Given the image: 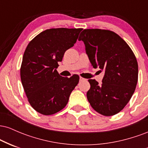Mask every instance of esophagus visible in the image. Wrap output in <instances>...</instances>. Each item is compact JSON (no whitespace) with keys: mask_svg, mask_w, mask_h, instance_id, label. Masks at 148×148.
Listing matches in <instances>:
<instances>
[{"mask_svg":"<svg viewBox=\"0 0 148 148\" xmlns=\"http://www.w3.org/2000/svg\"><path fill=\"white\" fill-rule=\"evenodd\" d=\"M84 80H85L84 78H83V77H81V76H80V81H84Z\"/></svg>","mask_w":148,"mask_h":148,"instance_id":"34e87169","label":"esophagus"}]
</instances>
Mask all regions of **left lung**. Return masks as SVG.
Masks as SVG:
<instances>
[{"label":"left lung","instance_id":"1","mask_svg":"<svg viewBox=\"0 0 148 148\" xmlns=\"http://www.w3.org/2000/svg\"><path fill=\"white\" fill-rule=\"evenodd\" d=\"M94 68L103 70L102 83L89 79L87 98L95 111L111 116L121 111L133 95L138 81V62L118 34L108 30L85 29L80 34Z\"/></svg>","mask_w":148,"mask_h":148}]
</instances>
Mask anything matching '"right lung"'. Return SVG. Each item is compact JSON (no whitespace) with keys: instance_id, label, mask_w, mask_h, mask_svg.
Wrapping results in <instances>:
<instances>
[{"instance_id":"add662e5","label":"right lung","mask_w":148,"mask_h":148,"mask_svg":"<svg viewBox=\"0 0 148 148\" xmlns=\"http://www.w3.org/2000/svg\"><path fill=\"white\" fill-rule=\"evenodd\" d=\"M81 30L47 29L33 39L25 49L20 70L21 83L30 104L42 115H53L64 108L79 83V75L62 77L56 69Z\"/></svg>"}]
</instances>
